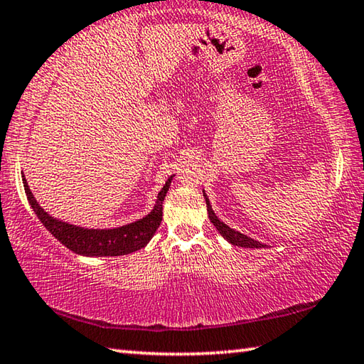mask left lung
Wrapping results in <instances>:
<instances>
[{
    "mask_svg": "<svg viewBox=\"0 0 364 364\" xmlns=\"http://www.w3.org/2000/svg\"><path fill=\"white\" fill-rule=\"evenodd\" d=\"M204 197H205V193H204ZM205 202H207L208 218H210L213 226L217 228L221 236H223L228 242H231L232 245H237V247H247V249H262V247H267V245H263L262 242H258V241H255V239L245 236V234H241L239 231H234L232 228L225 225L223 221H220L217 215L213 213L212 205H210V202H208L207 197H205Z\"/></svg>",
    "mask_w": 364,
    "mask_h": 364,
    "instance_id": "8db88e82",
    "label": "left lung"
}]
</instances>
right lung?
I'll list each match as a JSON object with an SVG mask.
<instances>
[{"label":"right lung","instance_id":"obj_1","mask_svg":"<svg viewBox=\"0 0 364 364\" xmlns=\"http://www.w3.org/2000/svg\"><path fill=\"white\" fill-rule=\"evenodd\" d=\"M171 180H173V176H170L167 183H165V186L157 196V202L154 205L152 212L146 215L144 218L130 225L112 228V230H88V228H80L65 223V221L54 218L48 212L43 210L33 197L32 191H30L26 176L22 173L23 189H26L28 204L32 205L33 212L40 218L43 226L59 242H63L67 249H70L78 255L86 257H117L132 254V252L143 249L151 241L154 234H156L160 221H162V204Z\"/></svg>","mask_w":364,"mask_h":364}]
</instances>
